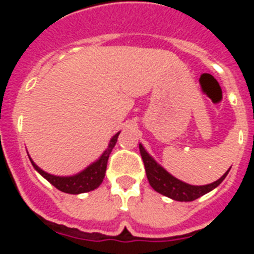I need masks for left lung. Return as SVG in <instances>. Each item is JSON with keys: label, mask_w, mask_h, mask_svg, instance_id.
I'll return each mask as SVG.
<instances>
[{"label": "left lung", "mask_w": 254, "mask_h": 254, "mask_svg": "<svg viewBox=\"0 0 254 254\" xmlns=\"http://www.w3.org/2000/svg\"><path fill=\"white\" fill-rule=\"evenodd\" d=\"M140 152L141 156H142L143 165H145V170H146V176L149 179V183L152 188H154L156 192L164 194V196L169 197L172 199H176V201H194L198 197L203 196V194L208 193L210 190H212L214 188H216L217 186L221 183V182L225 179V177L228 176V172L224 174L220 179H217L214 183H210V185L206 186H190L188 183L179 181L176 177H173L172 174L164 169L163 167H160L154 159L147 154V151L143 149V146L140 143Z\"/></svg>", "instance_id": "left-lung-1"}]
</instances>
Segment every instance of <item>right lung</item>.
I'll return each instance as SVG.
<instances>
[{
  "mask_svg": "<svg viewBox=\"0 0 254 254\" xmlns=\"http://www.w3.org/2000/svg\"><path fill=\"white\" fill-rule=\"evenodd\" d=\"M120 136V132L116 133L112 137V140L109 141V145H108L107 150L102 154L98 160L95 163H93L91 165L84 169L82 172L77 173L75 176L71 177H57L53 176V174H48L44 170L40 169L34 161L31 160V164L33 167L35 168L40 176H43L47 181L51 183V185L55 186L57 190H62L64 193L69 194H78V193H85V192H90V190H94L95 188L99 187L102 185L103 179H104L105 176V170H107V163L108 158L111 155L112 150H113L114 145L117 142V138Z\"/></svg>",
  "mask_w": 254,
  "mask_h": 254,
  "instance_id": "right-lung-1",
  "label": "right lung"
}]
</instances>
